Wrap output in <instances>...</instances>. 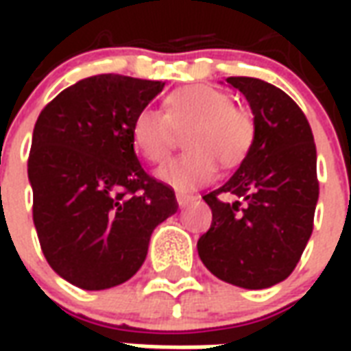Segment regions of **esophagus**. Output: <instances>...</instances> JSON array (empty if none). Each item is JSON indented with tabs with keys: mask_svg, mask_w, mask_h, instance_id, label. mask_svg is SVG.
Returning a JSON list of instances; mask_svg holds the SVG:
<instances>
[{
	"mask_svg": "<svg viewBox=\"0 0 351 351\" xmlns=\"http://www.w3.org/2000/svg\"><path fill=\"white\" fill-rule=\"evenodd\" d=\"M195 199L197 197H195V195H191V193H182V191H178V193H176V203H178L180 208H184V206H188L190 203H193Z\"/></svg>",
	"mask_w": 351,
	"mask_h": 351,
	"instance_id": "esophagus-1",
	"label": "esophagus"
}]
</instances>
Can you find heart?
Instances as JSON below:
<instances>
[{"label": "heart", "instance_id": "1", "mask_svg": "<svg viewBox=\"0 0 351 351\" xmlns=\"http://www.w3.org/2000/svg\"><path fill=\"white\" fill-rule=\"evenodd\" d=\"M186 133L184 145L190 152L163 163L156 176L176 190H195L216 175V161L237 167L250 152L256 137L254 118L233 105L228 93L191 84L169 93L167 112L141 108L133 120V145L148 161H163L173 150L178 133Z\"/></svg>", "mask_w": 351, "mask_h": 351}]
</instances>
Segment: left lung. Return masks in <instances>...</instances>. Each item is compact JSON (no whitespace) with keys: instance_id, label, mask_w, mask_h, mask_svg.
<instances>
[{"instance_id":"obj_1","label":"left lung","mask_w":351,"mask_h":351,"mask_svg":"<svg viewBox=\"0 0 351 351\" xmlns=\"http://www.w3.org/2000/svg\"><path fill=\"white\" fill-rule=\"evenodd\" d=\"M250 103L256 137L235 175L206 193L213 223L197 252L214 276L244 289L286 280L314 228L319 184L316 145L299 105L286 92L252 77H229ZM223 193L239 197L233 204Z\"/></svg>"}]
</instances>
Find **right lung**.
Returning a JSON list of instances; mask_svg holds the SVG:
<instances>
[{
  "label": "right lung",
  "instance_id": "right-lung-1",
  "mask_svg": "<svg viewBox=\"0 0 351 351\" xmlns=\"http://www.w3.org/2000/svg\"><path fill=\"white\" fill-rule=\"evenodd\" d=\"M165 82L95 75L58 93L34 128L27 178L49 265L97 291L145 263L152 231L178 210L175 191L148 176L131 128Z\"/></svg>",
  "mask_w": 351,
  "mask_h": 351
}]
</instances>
